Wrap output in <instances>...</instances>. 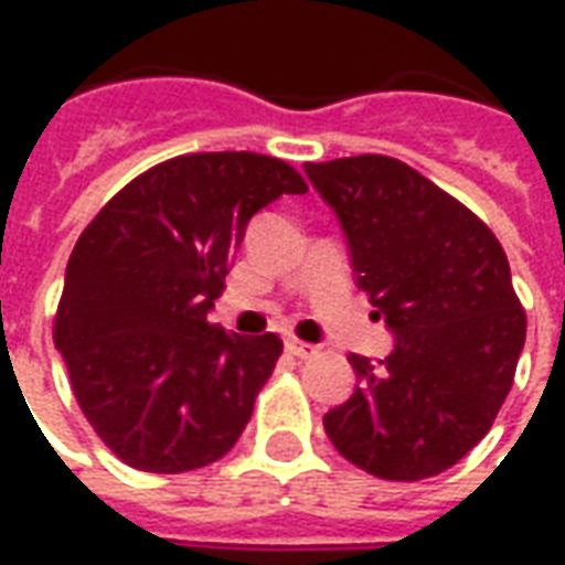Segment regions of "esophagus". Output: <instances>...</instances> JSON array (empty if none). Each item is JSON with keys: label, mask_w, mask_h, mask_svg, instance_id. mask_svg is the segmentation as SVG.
<instances>
[{"label": "esophagus", "mask_w": 565, "mask_h": 565, "mask_svg": "<svg viewBox=\"0 0 565 565\" xmlns=\"http://www.w3.org/2000/svg\"><path fill=\"white\" fill-rule=\"evenodd\" d=\"M287 354L299 356V360H306V356L318 354V348H315V344H308V342H299V339H290V342H287Z\"/></svg>", "instance_id": "1"}]
</instances>
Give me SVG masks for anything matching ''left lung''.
Instances as JSON below:
<instances>
[{
    "instance_id": "8db88e82",
    "label": "left lung",
    "mask_w": 565,
    "mask_h": 565,
    "mask_svg": "<svg viewBox=\"0 0 565 565\" xmlns=\"http://www.w3.org/2000/svg\"><path fill=\"white\" fill-rule=\"evenodd\" d=\"M342 226L351 269L393 332L379 366L351 354L348 403L323 415L342 457L387 478L450 469L487 436L526 339L497 235L412 166L360 153L306 162Z\"/></svg>"
}]
</instances>
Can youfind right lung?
I'll list each match as a JSON object with an SVG mask.
<instances>
[{
  "label": "right lung",
  "mask_w": 565,
  "mask_h": 565,
  "mask_svg": "<svg viewBox=\"0 0 565 565\" xmlns=\"http://www.w3.org/2000/svg\"><path fill=\"white\" fill-rule=\"evenodd\" d=\"M284 160L221 150L153 166L81 233L54 342L81 412L141 472L221 460L250 420L281 339L209 323L250 217L306 193Z\"/></svg>",
  "instance_id": "obj_1"
}]
</instances>
